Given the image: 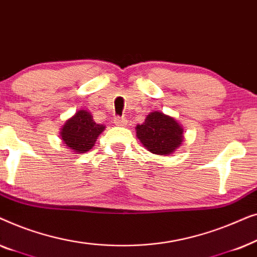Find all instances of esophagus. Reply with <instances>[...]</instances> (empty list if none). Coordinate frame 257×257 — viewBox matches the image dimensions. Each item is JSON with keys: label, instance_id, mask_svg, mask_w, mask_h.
I'll return each instance as SVG.
<instances>
[{"label": "esophagus", "instance_id": "1", "mask_svg": "<svg viewBox=\"0 0 257 257\" xmlns=\"http://www.w3.org/2000/svg\"><path fill=\"white\" fill-rule=\"evenodd\" d=\"M126 119L122 118V117H115L114 118V124L117 126H125L126 125Z\"/></svg>", "mask_w": 257, "mask_h": 257}]
</instances>
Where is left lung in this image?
I'll list each match as a JSON object with an SVG mask.
<instances>
[{
  "label": "left lung",
  "instance_id": "obj_1",
  "mask_svg": "<svg viewBox=\"0 0 257 257\" xmlns=\"http://www.w3.org/2000/svg\"><path fill=\"white\" fill-rule=\"evenodd\" d=\"M184 130L173 118L151 112L143 125L137 126V137L150 152L154 154H171L182 143Z\"/></svg>",
  "mask_w": 257,
  "mask_h": 257
}]
</instances>
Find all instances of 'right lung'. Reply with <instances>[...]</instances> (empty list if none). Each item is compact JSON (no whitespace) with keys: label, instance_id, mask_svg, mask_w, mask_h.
I'll use <instances>...</instances> for the list:
<instances>
[{"label":"right lung","instance_id":"add662e5","mask_svg":"<svg viewBox=\"0 0 257 257\" xmlns=\"http://www.w3.org/2000/svg\"><path fill=\"white\" fill-rule=\"evenodd\" d=\"M105 126L93 121L92 115L80 110L63 126L61 136L63 143L77 153L87 152L92 149L97 137L104 131Z\"/></svg>","mask_w":257,"mask_h":257}]
</instances>
